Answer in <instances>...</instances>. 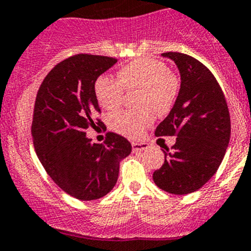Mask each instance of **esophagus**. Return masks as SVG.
I'll list each match as a JSON object with an SVG mask.
<instances>
[{
  "label": "esophagus",
  "mask_w": 251,
  "mask_h": 251,
  "mask_svg": "<svg viewBox=\"0 0 251 251\" xmlns=\"http://www.w3.org/2000/svg\"><path fill=\"white\" fill-rule=\"evenodd\" d=\"M131 146H133V151H143L149 148V145L146 143H133Z\"/></svg>",
  "instance_id": "obj_1"
}]
</instances>
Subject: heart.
<instances>
[{
	"label": "heart",
	"mask_w": 251,
	"mask_h": 251,
	"mask_svg": "<svg viewBox=\"0 0 251 251\" xmlns=\"http://www.w3.org/2000/svg\"><path fill=\"white\" fill-rule=\"evenodd\" d=\"M125 90L140 93V108H150L157 115H163L170 111L177 98L179 81L163 62L140 58L122 67L118 71V80L102 74L94 84V94L99 105L107 111L120 107ZM150 110L113 113L110 117L111 128L128 138H138L152 123L153 115Z\"/></svg>",
	"instance_id": "b5f03b06"
}]
</instances>
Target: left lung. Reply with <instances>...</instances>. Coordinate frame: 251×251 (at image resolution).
Returning a JSON list of instances; mask_svg holds the SVG:
<instances>
[{"label": "left lung", "mask_w": 251, "mask_h": 251, "mask_svg": "<svg viewBox=\"0 0 251 251\" xmlns=\"http://www.w3.org/2000/svg\"><path fill=\"white\" fill-rule=\"evenodd\" d=\"M180 74L177 100L157 126V136L176 135L172 150H162L165 162L152 179L176 195L197 192L220 167L230 138V118L222 89L209 69L194 57L165 52Z\"/></svg>", "instance_id": "obj_1"}]
</instances>
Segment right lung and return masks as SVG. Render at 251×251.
I'll return each mask as SVG.
<instances>
[{"label":"right lung","instance_id":"obj_1","mask_svg":"<svg viewBox=\"0 0 251 251\" xmlns=\"http://www.w3.org/2000/svg\"><path fill=\"white\" fill-rule=\"evenodd\" d=\"M117 59L79 53L59 62L39 88L34 107V148L47 175L75 199L96 200L113 189L120 162L131 152L126 138L107 133L105 145L91 143L85 130L102 122L94 94L95 80Z\"/></svg>","mask_w":251,"mask_h":251}]
</instances>
